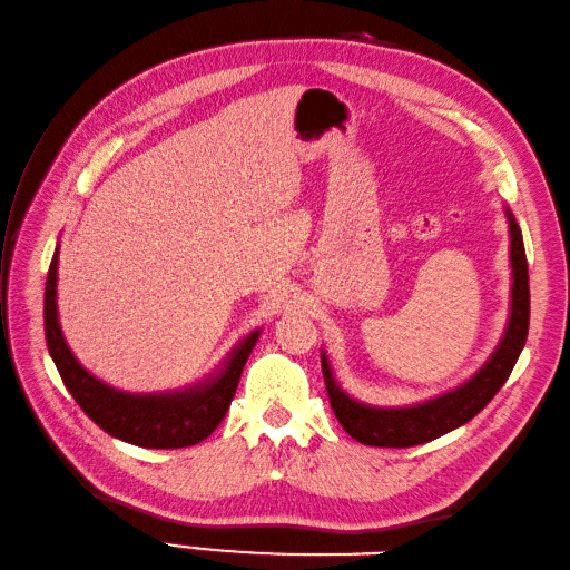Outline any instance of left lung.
<instances>
[{
    "mask_svg": "<svg viewBox=\"0 0 570 570\" xmlns=\"http://www.w3.org/2000/svg\"><path fill=\"white\" fill-rule=\"evenodd\" d=\"M510 220V259H512V311L510 323L502 337L500 347L493 352L491 360L464 386L449 391L440 399L420 403L413 407H368L364 403L352 401L342 391L333 372H330L327 356L323 354V379L327 389L330 405L340 420L342 430L356 442L366 446H415L436 440L446 432L464 425L475 417L481 410L493 401L502 383L512 374V366L518 364V356L527 342L529 333V272L527 255L522 243V230L518 220Z\"/></svg>",
    "mask_w": 570,
    "mask_h": 570,
    "instance_id": "left-lung-1",
    "label": "left lung"
}]
</instances>
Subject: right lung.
Wrapping results in <instances>:
<instances>
[{
    "instance_id": "add662e5",
    "label": "right lung",
    "mask_w": 570,
    "mask_h": 570,
    "mask_svg": "<svg viewBox=\"0 0 570 570\" xmlns=\"http://www.w3.org/2000/svg\"><path fill=\"white\" fill-rule=\"evenodd\" d=\"M56 284L58 249L52 255L46 279V342L62 383L91 422H97L104 432L118 436V440L148 449L191 446L206 440L220 425V420L233 403L235 389L240 383V374L259 337V330L247 335V340L240 342V347L233 352L228 366L216 379L202 383V386L165 395H130L104 386L99 379L79 366L58 323Z\"/></svg>"
}]
</instances>
